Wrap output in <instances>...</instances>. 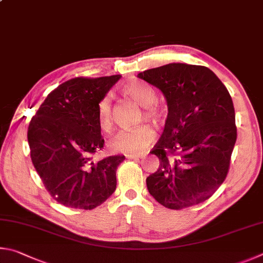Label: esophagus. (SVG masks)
<instances>
[{"mask_svg": "<svg viewBox=\"0 0 263 263\" xmlns=\"http://www.w3.org/2000/svg\"><path fill=\"white\" fill-rule=\"evenodd\" d=\"M145 157L144 155H128L127 158L128 159H134V160H139V159H143Z\"/></svg>", "mask_w": 263, "mask_h": 263, "instance_id": "esophagus-1", "label": "esophagus"}]
</instances>
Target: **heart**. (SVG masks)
Instances as JSON below:
<instances>
[{
	"label": "heart",
	"instance_id": "b5f03b06",
	"mask_svg": "<svg viewBox=\"0 0 263 263\" xmlns=\"http://www.w3.org/2000/svg\"><path fill=\"white\" fill-rule=\"evenodd\" d=\"M124 93L134 99L137 104L145 107V118L157 121L158 110L154 107L156 96L154 91L142 83H132L124 86ZM97 119L99 127L105 133H110L113 129L112 98L109 95L101 97L97 103ZM155 130L148 124L135 127L128 130H122L110 142V148L117 153L124 155H137L144 151L155 140Z\"/></svg>",
	"mask_w": 263,
	"mask_h": 263
}]
</instances>
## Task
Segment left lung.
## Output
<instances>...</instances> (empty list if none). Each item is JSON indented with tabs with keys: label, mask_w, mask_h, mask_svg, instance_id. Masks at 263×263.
<instances>
[{
	"label": "left lung",
	"mask_w": 263,
	"mask_h": 263,
	"mask_svg": "<svg viewBox=\"0 0 263 263\" xmlns=\"http://www.w3.org/2000/svg\"><path fill=\"white\" fill-rule=\"evenodd\" d=\"M137 77L162 91L168 110L162 137L150 153L160 164L146 178L149 193L168 209L202 203L228 176L237 140L231 96L203 66L168 63Z\"/></svg>",
	"instance_id": "1"
}]
</instances>
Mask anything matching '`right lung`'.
Returning <instances> with one entry per match:
<instances>
[{
  "label": "right lung",
  "instance_id": "1",
  "mask_svg": "<svg viewBox=\"0 0 263 263\" xmlns=\"http://www.w3.org/2000/svg\"><path fill=\"white\" fill-rule=\"evenodd\" d=\"M121 75L72 78L47 96L32 118L27 141L31 159L50 196L69 208L91 210L117 188L115 171L124 156L93 162L104 139L97 103Z\"/></svg>",
  "mask_w": 263,
  "mask_h": 263
}]
</instances>
